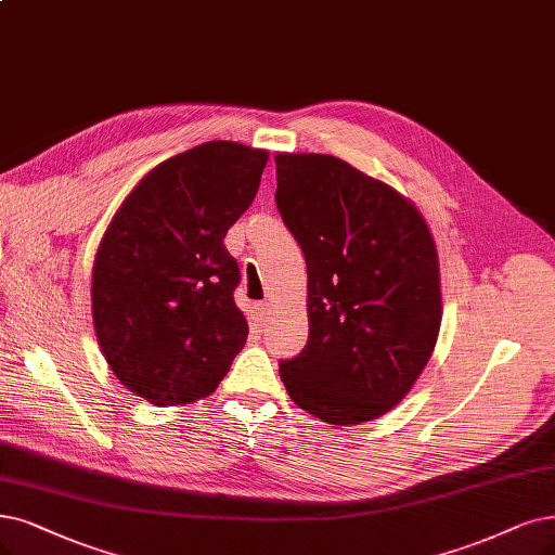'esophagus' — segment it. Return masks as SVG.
I'll return each mask as SVG.
<instances>
[{
  "mask_svg": "<svg viewBox=\"0 0 555 555\" xmlns=\"http://www.w3.org/2000/svg\"><path fill=\"white\" fill-rule=\"evenodd\" d=\"M267 315H270V301H258L256 304V318H258V322H267Z\"/></svg>",
  "mask_w": 555,
  "mask_h": 555,
  "instance_id": "1",
  "label": "esophagus"
}]
</instances>
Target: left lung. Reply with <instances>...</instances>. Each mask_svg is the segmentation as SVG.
<instances>
[{"mask_svg": "<svg viewBox=\"0 0 555 555\" xmlns=\"http://www.w3.org/2000/svg\"><path fill=\"white\" fill-rule=\"evenodd\" d=\"M276 205L309 272V343L279 363L293 402L332 425L393 409L435 352L439 256L412 201L334 155L279 153Z\"/></svg>", "mask_w": 555, "mask_h": 555, "instance_id": "obj_1", "label": "left lung"}]
</instances>
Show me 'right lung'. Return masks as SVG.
<instances>
[{
    "mask_svg": "<svg viewBox=\"0 0 555 555\" xmlns=\"http://www.w3.org/2000/svg\"><path fill=\"white\" fill-rule=\"evenodd\" d=\"M267 157L237 141L173 155L139 180L102 235L91 281L98 345L120 384L151 404L210 396L249 336L223 237L251 205Z\"/></svg>",
    "mask_w": 555,
    "mask_h": 555,
    "instance_id": "obj_1",
    "label": "right lung"
}]
</instances>
